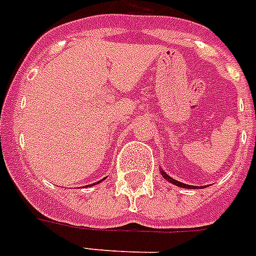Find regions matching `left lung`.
Returning a JSON list of instances; mask_svg holds the SVG:
<instances>
[{
    "label": "left lung",
    "instance_id": "obj_1",
    "mask_svg": "<svg viewBox=\"0 0 256 256\" xmlns=\"http://www.w3.org/2000/svg\"><path fill=\"white\" fill-rule=\"evenodd\" d=\"M160 174H162V176L164 178V180H167L168 182H172V185H176V186H180V188H186V189H189V188H192L190 185H186V184H182V182H180V180H172V176H168L166 174V172H163V170H160ZM194 188V186H193Z\"/></svg>",
    "mask_w": 256,
    "mask_h": 256
}]
</instances>
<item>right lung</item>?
Returning <instances> with one entry per match:
<instances>
[{"instance_id":"obj_1","label":"right lung","mask_w":256,"mask_h":256,"mask_svg":"<svg viewBox=\"0 0 256 256\" xmlns=\"http://www.w3.org/2000/svg\"><path fill=\"white\" fill-rule=\"evenodd\" d=\"M93 185H94V184H93Z\"/></svg>"}]
</instances>
